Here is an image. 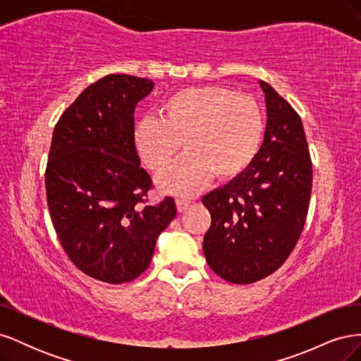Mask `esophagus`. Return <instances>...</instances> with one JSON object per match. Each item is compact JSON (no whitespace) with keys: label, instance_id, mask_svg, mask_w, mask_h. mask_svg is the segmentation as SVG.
<instances>
[{"label":"esophagus","instance_id":"34e87169","mask_svg":"<svg viewBox=\"0 0 361 361\" xmlns=\"http://www.w3.org/2000/svg\"><path fill=\"white\" fill-rule=\"evenodd\" d=\"M190 204H191V200H190V199H176L178 212H183Z\"/></svg>","mask_w":361,"mask_h":361}]
</instances>
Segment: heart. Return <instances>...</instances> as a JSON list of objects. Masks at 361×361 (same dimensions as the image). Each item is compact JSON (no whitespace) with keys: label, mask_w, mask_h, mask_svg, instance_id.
Instances as JSON below:
<instances>
[{"label":"heart","mask_w":361,"mask_h":361,"mask_svg":"<svg viewBox=\"0 0 361 361\" xmlns=\"http://www.w3.org/2000/svg\"><path fill=\"white\" fill-rule=\"evenodd\" d=\"M264 135L265 116L255 97L203 85L169 96L161 118L141 117L133 141L137 155L154 173L170 167L183 141L188 152L158 185L171 194L191 195L212 174L226 180L244 173L256 159Z\"/></svg>","instance_id":"b5f03b06"}]
</instances>
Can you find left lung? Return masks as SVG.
<instances>
[{"mask_svg": "<svg viewBox=\"0 0 361 361\" xmlns=\"http://www.w3.org/2000/svg\"><path fill=\"white\" fill-rule=\"evenodd\" d=\"M267 129L251 166L206 194L211 212L203 239L207 265L221 279L248 285L279 269L297 245L307 218L312 159L301 117L265 82Z\"/></svg>", "mask_w": 361, "mask_h": 361, "instance_id": "8db88e82", "label": "left lung"}]
</instances>
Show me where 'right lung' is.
<instances>
[{
	"instance_id": "right-lung-1",
	"label": "right lung",
	"mask_w": 361,
	"mask_h": 361,
	"mask_svg": "<svg viewBox=\"0 0 361 361\" xmlns=\"http://www.w3.org/2000/svg\"><path fill=\"white\" fill-rule=\"evenodd\" d=\"M154 81L111 73L90 84L54 128L45 171L51 220L73 265L110 285L137 279L176 216L152 188L134 147V110Z\"/></svg>"
}]
</instances>
